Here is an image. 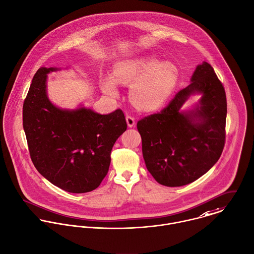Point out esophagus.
I'll return each instance as SVG.
<instances>
[{
    "instance_id": "esophagus-1",
    "label": "esophagus",
    "mask_w": 254,
    "mask_h": 254,
    "mask_svg": "<svg viewBox=\"0 0 254 254\" xmlns=\"http://www.w3.org/2000/svg\"><path fill=\"white\" fill-rule=\"evenodd\" d=\"M126 121H127V124H128V126H129L130 128H131V127H134L135 124H136L135 118H134L132 115H130V114H127V115H126Z\"/></svg>"
}]
</instances>
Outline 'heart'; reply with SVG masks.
<instances>
[{"instance_id": "1", "label": "heart", "mask_w": 254, "mask_h": 254, "mask_svg": "<svg viewBox=\"0 0 254 254\" xmlns=\"http://www.w3.org/2000/svg\"><path fill=\"white\" fill-rule=\"evenodd\" d=\"M113 77L102 82L103 91L111 97L118 94L117 83L129 85L130 98L144 110L161 106L169 96L178 80V71L170 62L160 63L155 57H140L124 60L113 68Z\"/></svg>"}]
</instances>
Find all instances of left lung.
<instances>
[{
	"label": "left lung",
	"instance_id": "8db88e82",
	"mask_svg": "<svg viewBox=\"0 0 254 254\" xmlns=\"http://www.w3.org/2000/svg\"><path fill=\"white\" fill-rule=\"evenodd\" d=\"M202 94L193 110H179L191 94ZM227 97L207 62L197 66L191 84L180 89L161 112L138 121L147 169L162 185L189 184L220 159L226 141Z\"/></svg>",
	"mask_w": 254,
	"mask_h": 254
}]
</instances>
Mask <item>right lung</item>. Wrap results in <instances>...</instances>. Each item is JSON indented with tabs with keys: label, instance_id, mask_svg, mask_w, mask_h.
<instances>
[{
	"label": "right lung",
	"instance_id": "right-lung-1",
	"mask_svg": "<svg viewBox=\"0 0 254 254\" xmlns=\"http://www.w3.org/2000/svg\"><path fill=\"white\" fill-rule=\"evenodd\" d=\"M56 70L38 69L23 101L29 155L52 184L71 193L89 192L107 174L112 147L127 129L126 119L121 109L101 115L85 107H56L46 91L47 74Z\"/></svg>",
	"mask_w": 254,
	"mask_h": 254
}]
</instances>
